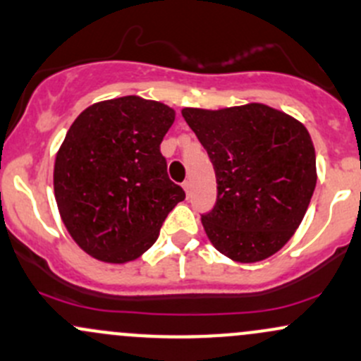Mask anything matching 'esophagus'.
I'll list each match as a JSON object with an SVG mask.
<instances>
[{"label":"esophagus","instance_id":"esophagus-1","mask_svg":"<svg viewBox=\"0 0 361 361\" xmlns=\"http://www.w3.org/2000/svg\"><path fill=\"white\" fill-rule=\"evenodd\" d=\"M183 190H185V193H187V197H190V193H192V181L190 180L183 181Z\"/></svg>","mask_w":361,"mask_h":361}]
</instances>
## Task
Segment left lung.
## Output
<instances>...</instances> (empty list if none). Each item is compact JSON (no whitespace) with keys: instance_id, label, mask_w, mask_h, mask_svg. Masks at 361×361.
Instances as JSON below:
<instances>
[{"instance_id":"8db88e82","label":"left lung","mask_w":361,"mask_h":361,"mask_svg":"<svg viewBox=\"0 0 361 361\" xmlns=\"http://www.w3.org/2000/svg\"><path fill=\"white\" fill-rule=\"evenodd\" d=\"M181 114L216 171V205L202 214L211 243L241 264L274 255L314 195L310 133L290 114L259 102L217 111L185 108Z\"/></svg>"}]
</instances>
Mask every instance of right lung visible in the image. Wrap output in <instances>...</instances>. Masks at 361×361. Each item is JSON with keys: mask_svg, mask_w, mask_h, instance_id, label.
Segmentation results:
<instances>
[{"mask_svg": "<svg viewBox=\"0 0 361 361\" xmlns=\"http://www.w3.org/2000/svg\"><path fill=\"white\" fill-rule=\"evenodd\" d=\"M173 121L166 104L126 96L89 106L70 126L54 162V197L71 238L94 259L135 260L185 200L161 154Z\"/></svg>", "mask_w": 361, "mask_h": 361, "instance_id": "1", "label": "right lung"}]
</instances>
